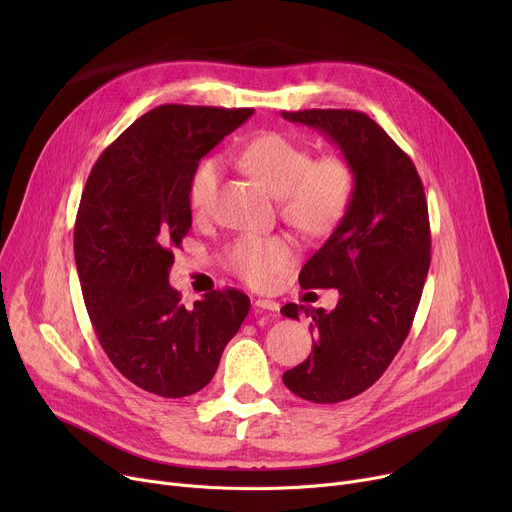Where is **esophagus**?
Returning a JSON list of instances; mask_svg holds the SVG:
<instances>
[{
    "instance_id": "obj_1",
    "label": "esophagus",
    "mask_w": 512,
    "mask_h": 512,
    "mask_svg": "<svg viewBox=\"0 0 512 512\" xmlns=\"http://www.w3.org/2000/svg\"><path fill=\"white\" fill-rule=\"evenodd\" d=\"M255 307L263 309V311H272V313H276L280 309V305L276 301H267V299H257Z\"/></svg>"
}]
</instances>
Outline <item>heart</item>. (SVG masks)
Returning a JSON list of instances; mask_svg holds the SVG:
<instances>
[{"label": "heart", "instance_id": "b5f03b06", "mask_svg": "<svg viewBox=\"0 0 512 512\" xmlns=\"http://www.w3.org/2000/svg\"><path fill=\"white\" fill-rule=\"evenodd\" d=\"M240 166L280 199L282 218L311 238L338 228L353 203L357 174L344 155L313 151L282 132H263L240 151ZM222 180V161L203 157L188 178L186 197L195 213H209ZM294 261L292 240L242 236L228 251L230 272L253 286H270Z\"/></svg>", "mask_w": 512, "mask_h": 512}]
</instances>
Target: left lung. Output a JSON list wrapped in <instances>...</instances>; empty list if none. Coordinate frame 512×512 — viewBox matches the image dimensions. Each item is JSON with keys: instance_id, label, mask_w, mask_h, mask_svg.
Listing matches in <instances>:
<instances>
[{"instance_id": "8db88e82", "label": "left lung", "mask_w": 512, "mask_h": 512, "mask_svg": "<svg viewBox=\"0 0 512 512\" xmlns=\"http://www.w3.org/2000/svg\"><path fill=\"white\" fill-rule=\"evenodd\" d=\"M324 132L351 161L357 191L344 220L299 274L303 288H338L336 309L288 303L282 315L313 319L311 355L288 369L290 392L317 402L348 400L382 378L409 336L429 270V215L411 157L367 114L282 112Z\"/></svg>"}]
</instances>
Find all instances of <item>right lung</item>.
<instances>
[{
	"instance_id": "add662e5",
	"label": "right lung",
	"mask_w": 512,
	"mask_h": 512,
	"mask_svg": "<svg viewBox=\"0 0 512 512\" xmlns=\"http://www.w3.org/2000/svg\"><path fill=\"white\" fill-rule=\"evenodd\" d=\"M249 116L251 107L159 105L99 155L80 197L74 259L91 324L114 367L151 394L205 388L251 309L236 288L186 309L168 282L193 224L188 178Z\"/></svg>"
}]
</instances>
